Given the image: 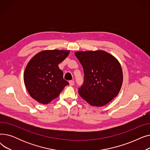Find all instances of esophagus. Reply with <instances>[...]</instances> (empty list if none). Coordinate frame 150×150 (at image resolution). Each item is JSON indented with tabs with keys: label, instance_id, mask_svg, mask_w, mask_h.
Returning a JSON list of instances; mask_svg holds the SVG:
<instances>
[{
	"label": "esophagus",
	"instance_id": "34e87169",
	"mask_svg": "<svg viewBox=\"0 0 150 150\" xmlns=\"http://www.w3.org/2000/svg\"><path fill=\"white\" fill-rule=\"evenodd\" d=\"M69 84H70V86H73L74 84V81L72 80L69 81Z\"/></svg>",
	"mask_w": 150,
	"mask_h": 150
}]
</instances>
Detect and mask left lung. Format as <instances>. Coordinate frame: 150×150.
<instances>
[{
  "label": "left lung",
  "instance_id": "8db88e82",
  "mask_svg": "<svg viewBox=\"0 0 150 150\" xmlns=\"http://www.w3.org/2000/svg\"><path fill=\"white\" fill-rule=\"evenodd\" d=\"M75 56L84 70V82L79 95L89 104L101 107L119 93L123 83L120 62L103 50L76 52Z\"/></svg>",
  "mask_w": 150,
  "mask_h": 150
}]
</instances>
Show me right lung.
Listing matches in <instances>:
<instances>
[{
  "label": "right lung",
  "mask_w": 150,
  "mask_h": 150,
  "mask_svg": "<svg viewBox=\"0 0 150 150\" xmlns=\"http://www.w3.org/2000/svg\"><path fill=\"white\" fill-rule=\"evenodd\" d=\"M69 53V50H43L28 62L23 80L30 96L39 103H49L69 84L64 80L62 71L58 67Z\"/></svg>",
  "instance_id": "add662e5"
}]
</instances>
